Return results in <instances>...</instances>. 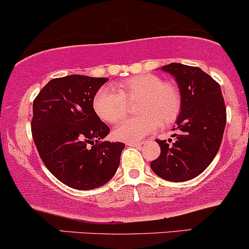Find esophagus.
Segmentation results:
<instances>
[{
    "instance_id": "34e87169",
    "label": "esophagus",
    "mask_w": 249,
    "mask_h": 249,
    "mask_svg": "<svg viewBox=\"0 0 249 249\" xmlns=\"http://www.w3.org/2000/svg\"><path fill=\"white\" fill-rule=\"evenodd\" d=\"M127 144H128V146H136V147H138V146H141V144H142V142H136V141H128V142H127Z\"/></svg>"
}]
</instances>
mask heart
I'll use <instances>...</instances> for the list:
<instances>
[{
  "instance_id": "b5f03b06",
  "label": "heart",
  "mask_w": 249,
  "mask_h": 249,
  "mask_svg": "<svg viewBox=\"0 0 249 249\" xmlns=\"http://www.w3.org/2000/svg\"><path fill=\"white\" fill-rule=\"evenodd\" d=\"M139 101V116L122 121L114 130L117 139L136 141L160 125H169L181 110L180 89L172 81H162L158 75L141 74L121 81L111 88H101L95 94L93 107L109 124H117L125 116L127 103Z\"/></svg>"
}]
</instances>
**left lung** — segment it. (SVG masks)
I'll use <instances>...</instances> for the list:
<instances>
[{
    "label": "left lung",
    "instance_id": "8db88e82",
    "mask_svg": "<svg viewBox=\"0 0 249 249\" xmlns=\"http://www.w3.org/2000/svg\"><path fill=\"white\" fill-rule=\"evenodd\" d=\"M161 69L175 77L182 103L173 129L177 141L158 140L161 153L150 167L164 180L182 182L200 175L216 155L227 119L225 101L219 83L197 67L170 63Z\"/></svg>",
    "mask_w": 249,
    "mask_h": 249
}]
</instances>
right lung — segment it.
Returning <instances> with one entry per match:
<instances>
[{"mask_svg":"<svg viewBox=\"0 0 249 249\" xmlns=\"http://www.w3.org/2000/svg\"><path fill=\"white\" fill-rule=\"evenodd\" d=\"M106 77L68 75L49 81L33 102L32 134L42 161L57 180L75 189H94L116 173L122 142L102 141L109 127L93 100Z\"/></svg>","mask_w":249,"mask_h":249,"instance_id":"right-lung-1","label":"right lung"}]
</instances>
